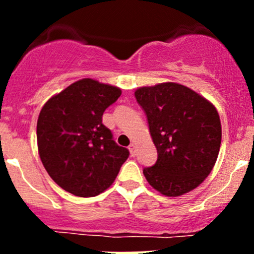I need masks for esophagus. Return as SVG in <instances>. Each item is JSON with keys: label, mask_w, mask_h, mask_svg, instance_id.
<instances>
[{"label": "esophagus", "mask_w": 254, "mask_h": 254, "mask_svg": "<svg viewBox=\"0 0 254 254\" xmlns=\"http://www.w3.org/2000/svg\"><path fill=\"white\" fill-rule=\"evenodd\" d=\"M129 151L130 155H131L132 157H135V156H136V145H135V143H131V145L129 146Z\"/></svg>", "instance_id": "1"}]
</instances>
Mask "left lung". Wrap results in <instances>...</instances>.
<instances>
[{"instance_id":"left-lung-1","label":"left lung","mask_w":254,"mask_h":254,"mask_svg":"<svg viewBox=\"0 0 254 254\" xmlns=\"http://www.w3.org/2000/svg\"><path fill=\"white\" fill-rule=\"evenodd\" d=\"M135 98L145 112L157 161L143 168L150 186L179 196L210 175L221 145V123L214 104L193 89L165 82L140 87Z\"/></svg>"}]
</instances>
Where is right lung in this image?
Listing matches in <instances>:
<instances>
[{
  "label": "right lung",
  "mask_w": 254,
  "mask_h": 254,
  "mask_svg": "<svg viewBox=\"0 0 254 254\" xmlns=\"http://www.w3.org/2000/svg\"><path fill=\"white\" fill-rule=\"evenodd\" d=\"M122 89L83 78L44 104L37 123L38 151L49 176L82 198L103 193L117 178L129 150L117 145L102 123Z\"/></svg>",
  "instance_id": "add662e5"
}]
</instances>
